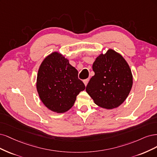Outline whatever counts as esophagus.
<instances>
[{
    "instance_id": "esophagus-1",
    "label": "esophagus",
    "mask_w": 157,
    "mask_h": 157,
    "mask_svg": "<svg viewBox=\"0 0 157 157\" xmlns=\"http://www.w3.org/2000/svg\"><path fill=\"white\" fill-rule=\"evenodd\" d=\"M89 79H85V80L83 81V83H84V84H85V86H87V83H88V82H89Z\"/></svg>"
}]
</instances>
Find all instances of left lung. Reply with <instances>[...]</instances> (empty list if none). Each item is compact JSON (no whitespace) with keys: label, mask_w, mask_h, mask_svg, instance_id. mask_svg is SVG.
Here are the masks:
<instances>
[{"label":"left lung","mask_w":157,"mask_h":157,"mask_svg":"<svg viewBox=\"0 0 157 157\" xmlns=\"http://www.w3.org/2000/svg\"><path fill=\"white\" fill-rule=\"evenodd\" d=\"M93 70L94 75L90 78L86 91L100 107L117 108L132 89V74L128 63L119 53L108 49L96 59Z\"/></svg>","instance_id":"1"}]
</instances>
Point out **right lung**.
<instances>
[{
    "label": "right lung",
    "mask_w": 157,
    "mask_h": 157,
    "mask_svg": "<svg viewBox=\"0 0 157 157\" xmlns=\"http://www.w3.org/2000/svg\"><path fill=\"white\" fill-rule=\"evenodd\" d=\"M36 88L42 102L48 109L64 113L72 107L78 94L85 86L68 60L58 52H53L40 65Z\"/></svg>",
    "instance_id": "right-lung-1"
}]
</instances>
